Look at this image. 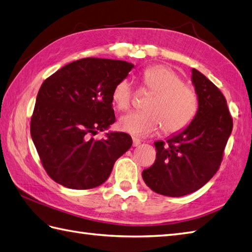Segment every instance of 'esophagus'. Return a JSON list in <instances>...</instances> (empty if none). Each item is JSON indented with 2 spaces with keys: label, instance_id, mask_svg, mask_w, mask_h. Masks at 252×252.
I'll use <instances>...</instances> for the list:
<instances>
[{
  "label": "esophagus",
  "instance_id": "34e87169",
  "mask_svg": "<svg viewBox=\"0 0 252 252\" xmlns=\"http://www.w3.org/2000/svg\"><path fill=\"white\" fill-rule=\"evenodd\" d=\"M140 140L139 139H136V138H132V146L133 147H138L140 145Z\"/></svg>",
  "mask_w": 252,
  "mask_h": 252
}]
</instances>
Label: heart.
I'll list each match as a JSON object with an SVG mask.
<instances>
[{
	"label": "heart",
	"mask_w": 252,
	"mask_h": 252,
	"mask_svg": "<svg viewBox=\"0 0 252 252\" xmlns=\"http://www.w3.org/2000/svg\"><path fill=\"white\" fill-rule=\"evenodd\" d=\"M143 86L155 92L148 101V112H130L119 121L120 129L132 136L146 137L160 130L175 133L185 129L197 114L196 91L184 85V80L168 66L156 65L142 73ZM133 96L131 83L127 78L120 80L112 91V101L117 109L125 111Z\"/></svg>",
	"instance_id": "obj_1"
}]
</instances>
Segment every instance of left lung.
Masks as SVG:
<instances>
[{
  "label": "left lung",
  "instance_id": "obj_1",
  "mask_svg": "<svg viewBox=\"0 0 252 252\" xmlns=\"http://www.w3.org/2000/svg\"><path fill=\"white\" fill-rule=\"evenodd\" d=\"M198 111L185 129L155 142L157 160L142 172L157 193L182 197L194 192L218 172L233 130V120L222 92L199 70L191 69Z\"/></svg>",
  "mask_w": 252,
  "mask_h": 252
}]
</instances>
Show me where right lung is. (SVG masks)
Wrapping results in <instances>:
<instances>
[{
  "instance_id": "obj_1",
  "label": "right lung",
  "mask_w": 252,
  "mask_h": 252,
  "mask_svg": "<svg viewBox=\"0 0 252 252\" xmlns=\"http://www.w3.org/2000/svg\"><path fill=\"white\" fill-rule=\"evenodd\" d=\"M132 68L125 61L87 58L63 66L41 85L30 133L53 181L71 189L97 187L129 150L126 132H105L102 140L92 136L115 122L112 91Z\"/></svg>"
}]
</instances>
